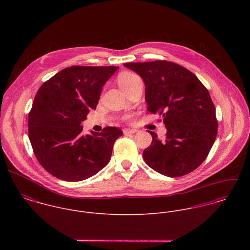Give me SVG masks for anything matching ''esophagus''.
<instances>
[{
	"label": "esophagus",
	"mask_w": 250,
	"mask_h": 250,
	"mask_svg": "<svg viewBox=\"0 0 250 250\" xmlns=\"http://www.w3.org/2000/svg\"><path fill=\"white\" fill-rule=\"evenodd\" d=\"M138 131L137 130H135V129H129V128H125L124 130H123V133L125 134V135H129V134H135V133H137Z\"/></svg>",
	"instance_id": "esophagus-1"
}]
</instances>
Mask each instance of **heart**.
Masks as SVG:
<instances>
[{
    "instance_id": "obj_1",
    "label": "heart",
    "mask_w": 250,
    "mask_h": 250,
    "mask_svg": "<svg viewBox=\"0 0 250 250\" xmlns=\"http://www.w3.org/2000/svg\"><path fill=\"white\" fill-rule=\"evenodd\" d=\"M117 83L120 87L127 93L139 83H142L141 78L133 72H122L117 77Z\"/></svg>"
}]
</instances>
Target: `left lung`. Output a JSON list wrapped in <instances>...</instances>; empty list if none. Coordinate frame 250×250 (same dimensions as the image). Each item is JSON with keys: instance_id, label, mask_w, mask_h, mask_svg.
Returning a JSON list of instances; mask_svg holds the SVG:
<instances>
[{"instance_id": "left-lung-1", "label": "left lung", "mask_w": 250, "mask_h": 250, "mask_svg": "<svg viewBox=\"0 0 250 250\" xmlns=\"http://www.w3.org/2000/svg\"><path fill=\"white\" fill-rule=\"evenodd\" d=\"M124 66L143 78L147 110L159 112L167 128L165 141L149 131L152 143L144 162L155 171L180 177L207 158L217 134L215 108L208 89L185 67L166 61L130 62Z\"/></svg>"}]
</instances>
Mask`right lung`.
Listing matches in <instances>:
<instances>
[{"mask_svg":"<svg viewBox=\"0 0 250 250\" xmlns=\"http://www.w3.org/2000/svg\"><path fill=\"white\" fill-rule=\"evenodd\" d=\"M118 66H71L45 82L29 113V138L39 164L57 178L78 182L103 169L123 132L107 127L83 135L81 125L96 108L107 80Z\"/></svg>","mask_w":250,"mask_h":250,"instance_id":"1","label":"right lung"}]
</instances>
